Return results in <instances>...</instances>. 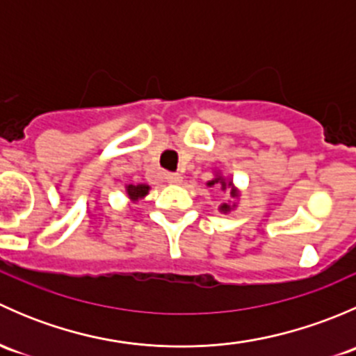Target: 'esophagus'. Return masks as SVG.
<instances>
[{
  "mask_svg": "<svg viewBox=\"0 0 356 356\" xmlns=\"http://www.w3.org/2000/svg\"><path fill=\"white\" fill-rule=\"evenodd\" d=\"M165 179H167V182H170V184H181L182 182L181 174H167L165 175Z\"/></svg>",
  "mask_w": 356,
  "mask_h": 356,
  "instance_id": "obj_1",
  "label": "esophagus"
}]
</instances>
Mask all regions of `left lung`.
<instances>
[{
  "mask_svg": "<svg viewBox=\"0 0 356 356\" xmlns=\"http://www.w3.org/2000/svg\"><path fill=\"white\" fill-rule=\"evenodd\" d=\"M215 184H220L222 191H227V189H231V198H234V200L239 198V191H238V188L232 184V179L222 177V175L217 172V175H215L211 181L207 182V186H210V188ZM232 208H236V203H222L220 207H218V210L224 211V213H227V211H231Z\"/></svg>",
  "mask_w": 356,
  "mask_h": 356,
  "instance_id": "left-lung-1",
  "label": "left lung"
}]
</instances>
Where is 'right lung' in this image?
<instances>
[{
	"instance_id": "add662e5",
	"label": "right lung",
	"mask_w": 356,
	"mask_h": 356,
	"mask_svg": "<svg viewBox=\"0 0 356 356\" xmlns=\"http://www.w3.org/2000/svg\"><path fill=\"white\" fill-rule=\"evenodd\" d=\"M125 193H127V196L132 201H139L148 195L149 186L148 184H127L125 186Z\"/></svg>"
}]
</instances>
